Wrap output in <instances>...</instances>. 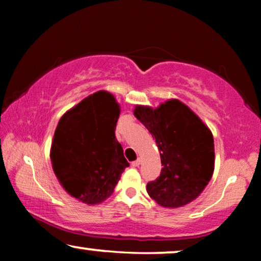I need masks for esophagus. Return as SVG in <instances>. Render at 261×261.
<instances>
[{
	"mask_svg": "<svg viewBox=\"0 0 261 261\" xmlns=\"http://www.w3.org/2000/svg\"><path fill=\"white\" fill-rule=\"evenodd\" d=\"M140 163H141V160H140V159L134 160V162L132 163V166H133V167H138L139 165H140Z\"/></svg>",
	"mask_w": 261,
	"mask_h": 261,
	"instance_id": "esophagus-1",
	"label": "esophagus"
}]
</instances>
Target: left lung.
Listing matches in <instances>:
<instances>
[{
	"label": "left lung",
	"mask_w": 261,
	"mask_h": 261,
	"mask_svg": "<svg viewBox=\"0 0 261 261\" xmlns=\"http://www.w3.org/2000/svg\"><path fill=\"white\" fill-rule=\"evenodd\" d=\"M134 115L155 139L162 159L160 176L147 183L148 195L166 208L194 201L213 176L212 132L178 99H170L156 109L138 106Z\"/></svg>",
	"instance_id": "obj_1"
}]
</instances>
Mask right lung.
<instances>
[{"label": "right lung", "instance_id": "add662e5", "mask_svg": "<svg viewBox=\"0 0 261 261\" xmlns=\"http://www.w3.org/2000/svg\"><path fill=\"white\" fill-rule=\"evenodd\" d=\"M119 114L114 96L98 91L63 115L56 128L53 171L71 196L88 204L108 198L129 166L115 137Z\"/></svg>", "mask_w": 261, "mask_h": 261}]
</instances>
